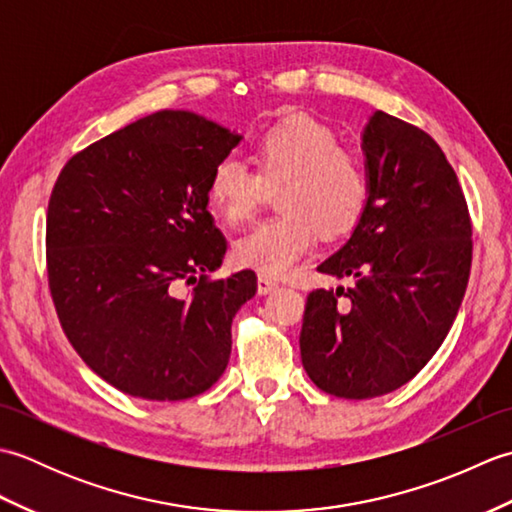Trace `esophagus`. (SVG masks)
Returning <instances> with one entry per match:
<instances>
[{
    "mask_svg": "<svg viewBox=\"0 0 512 512\" xmlns=\"http://www.w3.org/2000/svg\"><path fill=\"white\" fill-rule=\"evenodd\" d=\"M277 288H279L277 281H273L270 277H266V275L257 277V292H259V295H270V292H275Z\"/></svg>",
    "mask_w": 512,
    "mask_h": 512,
    "instance_id": "esophagus-1",
    "label": "esophagus"
}]
</instances>
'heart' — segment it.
<instances>
[{"instance_id": "b5f03b06", "label": "heart", "mask_w": 512, "mask_h": 512, "mask_svg": "<svg viewBox=\"0 0 512 512\" xmlns=\"http://www.w3.org/2000/svg\"><path fill=\"white\" fill-rule=\"evenodd\" d=\"M255 171L235 158L213 167L206 198L226 224L253 217L264 187L276 189L273 220L259 222L233 244L237 266L266 277H286L314 244L345 233L367 204V173L352 151L336 147L328 127L288 118L259 136L250 149Z\"/></svg>"}]
</instances>
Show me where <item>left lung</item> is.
Instances as JSON below:
<instances>
[{"label": "left lung", "mask_w": 512, "mask_h": 512, "mask_svg": "<svg viewBox=\"0 0 512 512\" xmlns=\"http://www.w3.org/2000/svg\"><path fill=\"white\" fill-rule=\"evenodd\" d=\"M367 204L350 239L317 268L350 288L312 290L301 363L325 394L396 391L431 361L471 273V217L436 140L376 110L361 134Z\"/></svg>", "instance_id": "left-lung-1"}]
</instances>
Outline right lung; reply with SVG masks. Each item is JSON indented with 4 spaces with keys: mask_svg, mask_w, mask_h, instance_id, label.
I'll return each mask as SVG.
<instances>
[{
    "mask_svg": "<svg viewBox=\"0 0 512 512\" xmlns=\"http://www.w3.org/2000/svg\"><path fill=\"white\" fill-rule=\"evenodd\" d=\"M242 134L162 110L68 160L54 184L46 253L63 332L94 374L145 400H184L217 383L250 270L206 279L226 242L206 184ZM201 275V281L197 275ZM180 280H197L189 298Z\"/></svg>",
    "mask_w": 512,
    "mask_h": 512,
    "instance_id": "right-lung-1",
    "label": "right lung"
}]
</instances>
